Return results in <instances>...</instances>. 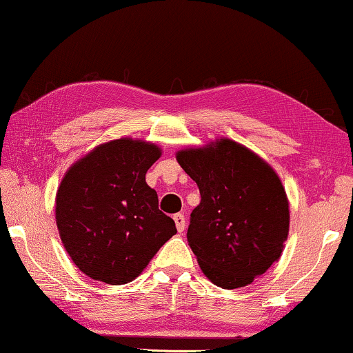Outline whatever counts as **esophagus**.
<instances>
[{"label":"esophagus","mask_w":353,"mask_h":353,"mask_svg":"<svg viewBox=\"0 0 353 353\" xmlns=\"http://www.w3.org/2000/svg\"><path fill=\"white\" fill-rule=\"evenodd\" d=\"M173 221H175V224H176L178 232H183V231H185V228H186V219H185V214H181V213L173 214Z\"/></svg>","instance_id":"obj_1"}]
</instances>
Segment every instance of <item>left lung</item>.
I'll return each instance as SVG.
<instances>
[{
  "instance_id": "obj_1",
  "label": "left lung",
  "mask_w": 353,
  "mask_h": 353,
  "mask_svg": "<svg viewBox=\"0 0 353 353\" xmlns=\"http://www.w3.org/2000/svg\"><path fill=\"white\" fill-rule=\"evenodd\" d=\"M176 161L201 191L188 243L203 274L226 290L252 283L280 258L288 237V201L279 176L226 139L180 151Z\"/></svg>"
}]
</instances>
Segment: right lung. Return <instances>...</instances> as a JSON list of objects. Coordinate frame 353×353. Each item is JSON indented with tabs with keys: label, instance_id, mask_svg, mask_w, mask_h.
Masks as SVG:
<instances>
[{
	"label": "right lung",
	"instance_id": "1",
	"mask_svg": "<svg viewBox=\"0 0 353 353\" xmlns=\"http://www.w3.org/2000/svg\"><path fill=\"white\" fill-rule=\"evenodd\" d=\"M159 157L156 145L121 139L95 148L66 172L55 219L66 252L90 279L132 282L176 234L145 180Z\"/></svg>",
	"mask_w": 353,
	"mask_h": 353
}]
</instances>
